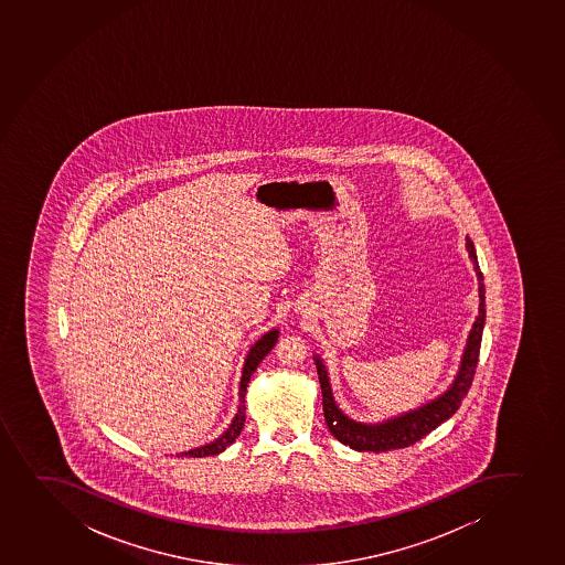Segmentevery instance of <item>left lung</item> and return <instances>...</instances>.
<instances>
[{"label":"left lung","mask_w":565,"mask_h":565,"mask_svg":"<svg viewBox=\"0 0 565 565\" xmlns=\"http://www.w3.org/2000/svg\"><path fill=\"white\" fill-rule=\"evenodd\" d=\"M467 249L472 259L473 268L478 274V284H480V316L473 322L472 332L468 335L467 349L462 356L461 371L457 375L456 383L451 388L433 401L429 405L405 414L399 418L390 419L381 425H362L352 422L340 413L335 407L334 397L328 386L327 371L322 367L321 360L317 359V373H319V383L322 390V413L324 422L328 425V431L332 433L341 444L351 446L359 451H390V449L407 448L427 437L438 425L451 418L461 407L462 399L467 397L468 390L472 386L473 373L478 367L480 359L481 334H483V322H486V287H483V274H481L476 249L470 238H467Z\"/></svg>","instance_id":"left-lung-1"}]
</instances>
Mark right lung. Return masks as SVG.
Returning a JSON list of instances; mask_svg holds the SVG:
<instances>
[{
  "label": "right lung",
  "instance_id": "right-lung-1",
  "mask_svg": "<svg viewBox=\"0 0 565 565\" xmlns=\"http://www.w3.org/2000/svg\"><path fill=\"white\" fill-rule=\"evenodd\" d=\"M276 340H278V330H273V332L263 335L262 340L257 341V343L249 349L248 359H246V364H244L243 379H241V408H238V414L235 416V419H233L230 429H227L218 440H214V443L206 444V446H201V448L198 449H190V451H182V457L218 456L220 451H224L230 444L235 443V438L243 431L244 411H246V408H244V394H246L249 376L257 370V365L262 364V360L270 352Z\"/></svg>",
  "mask_w": 565,
  "mask_h": 565
}]
</instances>
